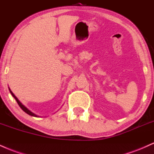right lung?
Instances as JSON below:
<instances>
[{"label":"right lung","instance_id":"right-lung-1","mask_svg":"<svg viewBox=\"0 0 154 154\" xmlns=\"http://www.w3.org/2000/svg\"><path fill=\"white\" fill-rule=\"evenodd\" d=\"M8 89H9V91H10V93L11 94V95L13 96V97H14V99H16V102H17V103H18V104H19V106L21 108V109L23 110V112H26V114H28V115H31V116H33V117H39V115H36V114H34V112H32V111H30L29 109H28V108H26V106H25L24 105H23V104H22V103H21V102H20V101L19 100V99H18V98L17 97H16L15 95L14 94V93H13V92L11 91V90L10 89V88L8 87Z\"/></svg>","mask_w":154,"mask_h":154}]
</instances>
